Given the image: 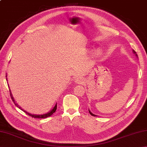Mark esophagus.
I'll use <instances>...</instances> for the list:
<instances>
[{"instance_id": "34e87169", "label": "esophagus", "mask_w": 147, "mask_h": 147, "mask_svg": "<svg viewBox=\"0 0 147 147\" xmlns=\"http://www.w3.org/2000/svg\"><path fill=\"white\" fill-rule=\"evenodd\" d=\"M75 82L77 84H83L84 83V80L82 78H77L75 80Z\"/></svg>"}]
</instances>
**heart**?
<instances>
[{
    "mask_svg": "<svg viewBox=\"0 0 147 147\" xmlns=\"http://www.w3.org/2000/svg\"><path fill=\"white\" fill-rule=\"evenodd\" d=\"M100 54H101V52H100V51H98L97 52H96V54H97V55H100Z\"/></svg>",
    "mask_w": 147,
    "mask_h": 147,
    "instance_id": "heart-1",
    "label": "heart"
}]
</instances>
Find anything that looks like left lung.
Masks as SVG:
<instances>
[{
  "mask_svg": "<svg viewBox=\"0 0 147 147\" xmlns=\"http://www.w3.org/2000/svg\"><path fill=\"white\" fill-rule=\"evenodd\" d=\"M133 52H134V53H135V54H136V52H135V51H133ZM136 55H137V54H136ZM89 112H90V114H91L92 115H93V116H96V115H94V114H93L92 113V112H90V111H89Z\"/></svg>",
  "mask_w": 147,
  "mask_h": 147,
  "instance_id": "8db88e82",
  "label": "left lung"
}]
</instances>
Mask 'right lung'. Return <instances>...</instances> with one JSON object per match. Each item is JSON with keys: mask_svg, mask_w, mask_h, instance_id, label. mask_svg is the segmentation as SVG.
Returning a JSON list of instances; mask_svg holds the SVG:
<instances>
[{"mask_svg": "<svg viewBox=\"0 0 147 147\" xmlns=\"http://www.w3.org/2000/svg\"><path fill=\"white\" fill-rule=\"evenodd\" d=\"M6 77H7V75H6ZM6 80H7V78H6ZM9 91H10V95H11V98H12V101L14 102V103H15L14 102V98H13V96H12V94H11V90H9ZM15 105L17 106V107H19V106L18 105V104H15ZM19 108L20 109H21V107H19ZM22 111H23L24 112H25V113H26L28 115H29L30 116H32V117H34V118H46V117H49V116H51V115H52L54 113V112H55V111H56V109H57V104H56V105H55V107L53 108V109L50 112H48L47 114H43V115H33V114H30V113H28V112H27L26 111H24V110H23V109H21Z\"/></svg>", "mask_w": 147, "mask_h": 147, "instance_id": "right-lung-1", "label": "right lung"}]
</instances>
